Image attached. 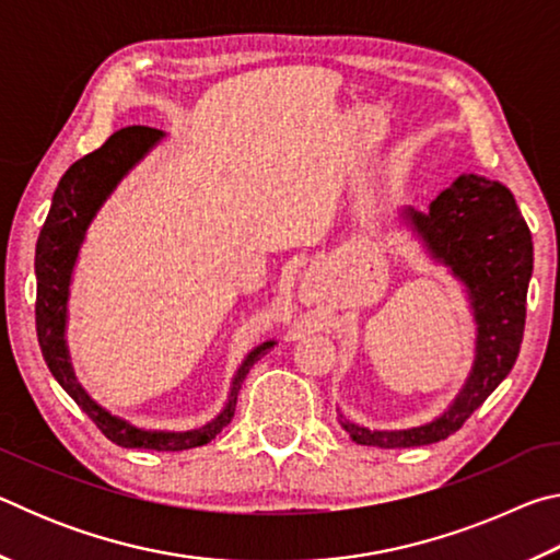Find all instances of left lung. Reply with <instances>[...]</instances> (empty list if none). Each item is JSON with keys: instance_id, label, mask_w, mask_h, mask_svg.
<instances>
[{"instance_id": "8db88e82", "label": "left lung", "mask_w": 560, "mask_h": 560, "mask_svg": "<svg viewBox=\"0 0 560 560\" xmlns=\"http://www.w3.org/2000/svg\"><path fill=\"white\" fill-rule=\"evenodd\" d=\"M402 217L432 259L450 267L467 287L477 320V355L462 393L438 420L410 430H368L340 422L353 442L385 450L447 440L497 390L524 340L526 291L534 271V242L514 195L487 177L462 175L430 202V212L407 207Z\"/></svg>"}]
</instances>
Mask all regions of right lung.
I'll use <instances>...</instances> for the list:
<instances>
[{
	"label": "right lung",
	"instance_id": "add662e5",
	"mask_svg": "<svg viewBox=\"0 0 560 560\" xmlns=\"http://www.w3.org/2000/svg\"><path fill=\"white\" fill-rule=\"evenodd\" d=\"M165 132L148 126H130L120 128L103 143L98 150L83 155L81 160L66 170L63 177L56 187L49 217L39 232V242H36V336H39L42 355L49 365L51 375L59 381L66 393L73 397V402L86 412L96 428L106 434L110 442L118 447L128 450H155V452H183L192 447H202L222 428L232 422L234 407H236V393L244 383L249 368L257 363L261 355L277 346L273 340H267L252 350L244 358V363L236 371L232 381L230 402L224 410L207 422L200 430L187 432H150L132 428L130 422L120 420V417L103 410L86 395V390L79 385L71 368L69 348H66V303H69V283L73 273L75 257H79L81 242L86 236V230L93 217L106 202V197L116 189V185L128 175V170L143 160V155L153 148Z\"/></svg>",
	"mask_w": 560,
	"mask_h": 560
}]
</instances>
